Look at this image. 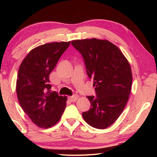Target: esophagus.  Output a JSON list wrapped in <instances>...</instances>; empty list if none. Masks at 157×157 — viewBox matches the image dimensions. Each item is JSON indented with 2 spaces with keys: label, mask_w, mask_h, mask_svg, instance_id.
I'll list each match as a JSON object with an SVG mask.
<instances>
[{
  "label": "esophagus",
  "mask_w": 157,
  "mask_h": 157,
  "mask_svg": "<svg viewBox=\"0 0 157 157\" xmlns=\"http://www.w3.org/2000/svg\"><path fill=\"white\" fill-rule=\"evenodd\" d=\"M78 95H77V94H75V95H73L72 96H70L68 98V99H69V100L70 101H71V102H74V101H75V100H78Z\"/></svg>",
  "instance_id": "34e87169"
}]
</instances>
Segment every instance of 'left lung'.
<instances>
[{
    "label": "left lung",
    "instance_id": "obj_1",
    "mask_svg": "<svg viewBox=\"0 0 157 157\" xmlns=\"http://www.w3.org/2000/svg\"><path fill=\"white\" fill-rule=\"evenodd\" d=\"M83 57L86 74L94 79L96 96H87L91 108L82 113L89 125L106 129L115 122L129 99L132 75L120 49L107 40L97 39L71 41Z\"/></svg>",
    "mask_w": 157,
    "mask_h": 157
}]
</instances>
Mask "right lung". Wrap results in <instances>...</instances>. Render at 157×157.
<instances>
[{
	"mask_svg": "<svg viewBox=\"0 0 157 157\" xmlns=\"http://www.w3.org/2000/svg\"><path fill=\"white\" fill-rule=\"evenodd\" d=\"M71 41L48 43L35 48L20 65L17 94L21 108L39 127L49 128L62 117L66 96L50 91L49 75Z\"/></svg>",
	"mask_w": 157,
	"mask_h": 157,
	"instance_id": "right-lung-1",
	"label": "right lung"
}]
</instances>
